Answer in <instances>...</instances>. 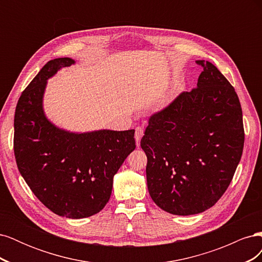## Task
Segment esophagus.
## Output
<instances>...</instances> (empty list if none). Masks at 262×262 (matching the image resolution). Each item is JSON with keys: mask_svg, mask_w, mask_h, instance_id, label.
<instances>
[{"mask_svg": "<svg viewBox=\"0 0 262 262\" xmlns=\"http://www.w3.org/2000/svg\"><path fill=\"white\" fill-rule=\"evenodd\" d=\"M144 136V130L143 128H141V126H138L136 129V141H137V145H140V141L142 139V137Z\"/></svg>", "mask_w": 262, "mask_h": 262, "instance_id": "34e87169", "label": "esophagus"}]
</instances>
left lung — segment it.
Wrapping results in <instances>:
<instances>
[{
  "label": "left lung",
  "instance_id": "left-lung-1",
  "mask_svg": "<svg viewBox=\"0 0 262 262\" xmlns=\"http://www.w3.org/2000/svg\"><path fill=\"white\" fill-rule=\"evenodd\" d=\"M196 63L203 71L195 89L150 117L141 140L149 195L175 215L213 207L231 184L244 148L234 87L211 62Z\"/></svg>",
  "mask_w": 262,
  "mask_h": 262
}]
</instances>
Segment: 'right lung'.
<instances>
[{
	"instance_id": "add662e5",
	"label": "right lung",
	"mask_w": 262,
	"mask_h": 262,
	"mask_svg": "<svg viewBox=\"0 0 262 262\" xmlns=\"http://www.w3.org/2000/svg\"><path fill=\"white\" fill-rule=\"evenodd\" d=\"M71 58L49 61L18 99L14 117V154L31 191L60 216L83 219L104 209L114 176L136 148L134 130L75 133L46 117L42 100L47 80Z\"/></svg>"
}]
</instances>
